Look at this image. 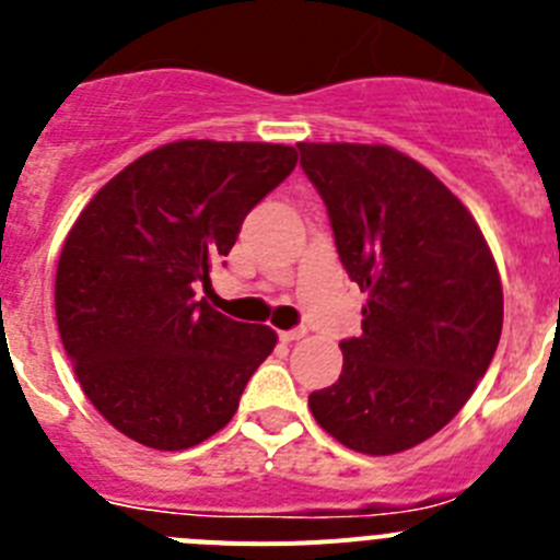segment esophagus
I'll return each mask as SVG.
<instances>
[{
    "instance_id": "esophagus-1",
    "label": "esophagus",
    "mask_w": 560,
    "mask_h": 560,
    "mask_svg": "<svg viewBox=\"0 0 560 560\" xmlns=\"http://www.w3.org/2000/svg\"><path fill=\"white\" fill-rule=\"evenodd\" d=\"M305 336V328H294V330H280V341H285V345H291V341L303 339Z\"/></svg>"
}]
</instances>
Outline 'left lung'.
<instances>
[{
  "instance_id": "left-lung-1",
  "label": "left lung",
  "mask_w": 560,
  "mask_h": 560,
  "mask_svg": "<svg viewBox=\"0 0 560 560\" xmlns=\"http://www.w3.org/2000/svg\"><path fill=\"white\" fill-rule=\"evenodd\" d=\"M336 252L368 291L336 384L308 395L316 423L361 454L418 446L465 407L502 336V283L463 201L389 145L300 142Z\"/></svg>"
}]
</instances>
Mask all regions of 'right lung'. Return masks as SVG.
Here are the masks:
<instances>
[{
  "instance_id": "1",
  "label": "right lung",
  "mask_w": 560,
  "mask_h": 560,
  "mask_svg": "<svg viewBox=\"0 0 560 560\" xmlns=\"http://www.w3.org/2000/svg\"><path fill=\"white\" fill-rule=\"evenodd\" d=\"M294 165L291 145L167 142L83 207L58 260V334L117 432L182 452L232 420L277 334L219 314L196 289Z\"/></svg>"
}]
</instances>
